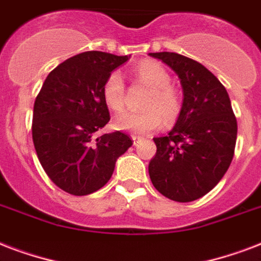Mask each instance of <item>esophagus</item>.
<instances>
[{
	"label": "esophagus",
	"instance_id": "34e87169",
	"mask_svg": "<svg viewBox=\"0 0 261 261\" xmlns=\"http://www.w3.org/2000/svg\"><path fill=\"white\" fill-rule=\"evenodd\" d=\"M139 142H141V138H139V137H133V143H134V146H137Z\"/></svg>",
	"mask_w": 261,
	"mask_h": 261
}]
</instances>
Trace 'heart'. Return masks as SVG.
I'll return each instance as SVG.
<instances>
[{
  "label": "heart",
  "instance_id": "heart-1",
  "mask_svg": "<svg viewBox=\"0 0 261 261\" xmlns=\"http://www.w3.org/2000/svg\"><path fill=\"white\" fill-rule=\"evenodd\" d=\"M134 75L151 88L143 112H124L115 119V126L119 130L131 134L149 135L159 131L164 124L173 123L177 119L181 101L177 92L171 87V75L163 65L153 61L139 63L134 69ZM102 100L114 112H119L124 107V83L118 71H112L102 85Z\"/></svg>",
  "mask_w": 261,
  "mask_h": 261
}]
</instances>
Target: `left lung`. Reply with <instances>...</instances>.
Here are the masks:
<instances>
[{"label":"left lung","instance_id":"8db88e82","mask_svg":"<svg viewBox=\"0 0 261 261\" xmlns=\"http://www.w3.org/2000/svg\"><path fill=\"white\" fill-rule=\"evenodd\" d=\"M178 75L182 104L173 128L153 138L157 153L149 164L155 190L176 202L210 192L230 167L237 120L219 80L202 63L176 53H150Z\"/></svg>","mask_w":261,"mask_h":261}]
</instances>
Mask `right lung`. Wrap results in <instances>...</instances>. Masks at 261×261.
Returning <instances> with one entry per match:
<instances>
[{
	"mask_svg": "<svg viewBox=\"0 0 261 261\" xmlns=\"http://www.w3.org/2000/svg\"><path fill=\"white\" fill-rule=\"evenodd\" d=\"M130 55L87 51L66 59L47 75L35 100L32 139L48 177L71 195L106 186L116 160L133 145L120 131L94 139L110 122L102 85Z\"/></svg>",
	"mask_w": 261,
	"mask_h": 261,
	"instance_id": "obj_1",
	"label": "right lung"
}]
</instances>
